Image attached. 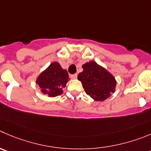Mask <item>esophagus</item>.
<instances>
[{"instance_id": "1", "label": "esophagus", "mask_w": 151, "mask_h": 151, "mask_svg": "<svg viewBox=\"0 0 151 151\" xmlns=\"http://www.w3.org/2000/svg\"><path fill=\"white\" fill-rule=\"evenodd\" d=\"M77 76H78V75L76 73V74H72L70 75V78H73V79H76V78H77Z\"/></svg>"}]
</instances>
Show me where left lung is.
Wrapping results in <instances>:
<instances>
[{"label": "left lung", "mask_w": 151, "mask_h": 151, "mask_svg": "<svg viewBox=\"0 0 151 151\" xmlns=\"http://www.w3.org/2000/svg\"><path fill=\"white\" fill-rule=\"evenodd\" d=\"M83 71L78 76L86 93L96 101H104L114 93L116 81L114 77L95 61L82 65Z\"/></svg>", "instance_id": "1"}]
</instances>
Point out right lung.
<instances>
[{"mask_svg":"<svg viewBox=\"0 0 151 151\" xmlns=\"http://www.w3.org/2000/svg\"><path fill=\"white\" fill-rule=\"evenodd\" d=\"M68 78L67 70L61 68L58 62H53L38 76L36 83L43 93L54 97L63 93L62 88L66 86Z\"/></svg>","mask_w":151,"mask_h":151,"instance_id":"right-lung-1","label":"right lung"}]
</instances>
